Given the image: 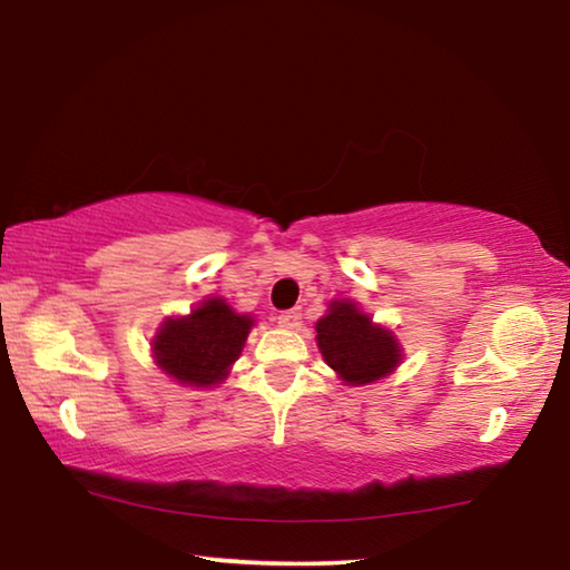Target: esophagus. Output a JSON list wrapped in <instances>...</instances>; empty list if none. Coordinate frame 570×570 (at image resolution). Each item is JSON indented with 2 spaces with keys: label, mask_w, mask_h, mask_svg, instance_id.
Returning a JSON list of instances; mask_svg holds the SVG:
<instances>
[{
  "label": "esophagus",
  "mask_w": 570,
  "mask_h": 570,
  "mask_svg": "<svg viewBox=\"0 0 570 570\" xmlns=\"http://www.w3.org/2000/svg\"><path fill=\"white\" fill-rule=\"evenodd\" d=\"M278 326H286V330H296L298 324H302V312H296V308H288V312H282L276 316Z\"/></svg>",
  "instance_id": "obj_1"
}]
</instances>
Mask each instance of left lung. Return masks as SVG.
<instances>
[{"instance_id": "obj_1", "label": "left lung", "mask_w": 570, "mask_h": 570, "mask_svg": "<svg viewBox=\"0 0 570 570\" xmlns=\"http://www.w3.org/2000/svg\"><path fill=\"white\" fill-rule=\"evenodd\" d=\"M316 344L324 362L350 384L377 382L400 364L392 332L372 324L352 302H332L330 314L316 322Z\"/></svg>"}]
</instances>
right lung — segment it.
Here are the masks:
<instances>
[{"mask_svg": "<svg viewBox=\"0 0 570 570\" xmlns=\"http://www.w3.org/2000/svg\"><path fill=\"white\" fill-rule=\"evenodd\" d=\"M254 320L236 314L224 298H208L190 316L168 320L153 342L160 370L180 384L210 387L238 360Z\"/></svg>", "mask_w": 570, "mask_h": 570, "instance_id": "1", "label": "right lung"}]
</instances>
